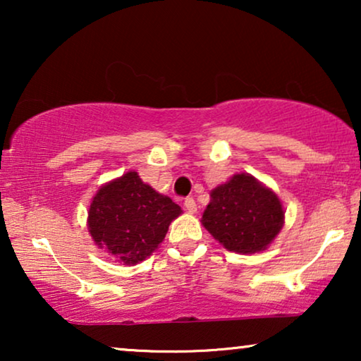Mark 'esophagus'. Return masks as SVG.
<instances>
[{
  "label": "esophagus",
  "mask_w": 361,
  "mask_h": 361,
  "mask_svg": "<svg viewBox=\"0 0 361 361\" xmlns=\"http://www.w3.org/2000/svg\"><path fill=\"white\" fill-rule=\"evenodd\" d=\"M184 205H185V210L189 212V214H195L197 212V204H195L194 197H187V199L184 200Z\"/></svg>",
  "instance_id": "obj_1"
}]
</instances>
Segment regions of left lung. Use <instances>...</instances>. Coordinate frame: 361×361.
Returning a JSON list of instances; mask_svg holds the SVG:
<instances>
[{
  "instance_id": "8db88e82",
  "label": "left lung",
  "mask_w": 361,
  "mask_h": 361,
  "mask_svg": "<svg viewBox=\"0 0 361 361\" xmlns=\"http://www.w3.org/2000/svg\"><path fill=\"white\" fill-rule=\"evenodd\" d=\"M210 197L202 224L226 250L256 253L283 228L284 212L278 195L250 174H235Z\"/></svg>"
}]
</instances>
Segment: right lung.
Listing matches in <instances>:
<instances>
[{
	"mask_svg": "<svg viewBox=\"0 0 361 361\" xmlns=\"http://www.w3.org/2000/svg\"><path fill=\"white\" fill-rule=\"evenodd\" d=\"M182 214L180 207L145 184L137 172H126L103 185L88 212V230L100 248L125 264H136L154 251Z\"/></svg>",
	"mask_w": 361,
	"mask_h": 361,
	"instance_id": "1",
	"label": "right lung"
}]
</instances>
